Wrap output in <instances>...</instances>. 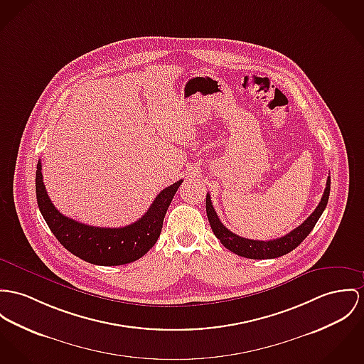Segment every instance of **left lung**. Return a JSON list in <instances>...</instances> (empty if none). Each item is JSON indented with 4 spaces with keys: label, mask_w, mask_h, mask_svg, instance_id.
<instances>
[{
    "label": "left lung",
    "mask_w": 364,
    "mask_h": 364,
    "mask_svg": "<svg viewBox=\"0 0 364 364\" xmlns=\"http://www.w3.org/2000/svg\"><path fill=\"white\" fill-rule=\"evenodd\" d=\"M330 188H331V178L328 176L324 194L321 196V200L317 205V208L314 209V212L304 223L298 225L291 232L285 234L280 238L270 240V241L250 240V238H244V237H240V235L231 232L220 222V219L212 205L209 194L206 196V215H208L213 234L220 240V242L228 251L234 252V253H237L242 257H248V259H274V257H280L282 255H287L288 252L295 250L308 237L327 206Z\"/></svg>",
    "instance_id": "obj_1"
}]
</instances>
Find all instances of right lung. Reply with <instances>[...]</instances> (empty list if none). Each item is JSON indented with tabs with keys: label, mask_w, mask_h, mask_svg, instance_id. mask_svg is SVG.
Masks as SVG:
<instances>
[{
	"label": "right lung",
	"mask_w": 364,
	"mask_h": 364,
	"mask_svg": "<svg viewBox=\"0 0 364 364\" xmlns=\"http://www.w3.org/2000/svg\"><path fill=\"white\" fill-rule=\"evenodd\" d=\"M181 183L178 180L162 190L136 223L119 228L87 225L63 216L47 194L40 161L36 170V196L46 223L68 251L91 264L120 266L140 259L155 245L168 205Z\"/></svg>",
	"instance_id": "add662e5"
}]
</instances>
